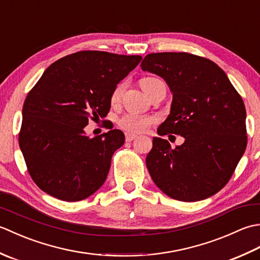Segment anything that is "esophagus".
Wrapping results in <instances>:
<instances>
[{"instance_id":"obj_1","label":"esophagus","mask_w":260,"mask_h":260,"mask_svg":"<svg viewBox=\"0 0 260 260\" xmlns=\"http://www.w3.org/2000/svg\"><path fill=\"white\" fill-rule=\"evenodd\" d=\"M125 139H126V142H132V141L136 139V135L126 133V135H125Z\"/></svg>"}]
</instances>
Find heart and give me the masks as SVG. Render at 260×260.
<instances>
[{
    "label": "heart",
    "instance_id": "b5f03b06",
    "mask_svg": "<svg viewBox=\"0 0 260 260\" xmlns=\"http://www.w3.org/2000/svg\"><path fill=\"white\" fill-rule=\"evenodd\" d=\"M155 80L157 79L153 78V77H146V78H143L141 80V86L143 89L146 91L148 85ZM124 90H125L124 82H120V84H118L114 88V90L112 91V95H110V104H112L113 106L119 104ZM154 123H155V119L147 115L125 114L118 119V126L120 128L125 131L126 133L134 134V135L144 133V132H146L148 128H150Z\"/></svg>",
    "mask_w": 260,
    "mask_h": 260
}]
</instances>
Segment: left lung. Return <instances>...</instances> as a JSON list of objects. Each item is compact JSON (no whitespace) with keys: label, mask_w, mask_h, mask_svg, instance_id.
<instances>
[{"label":"left lung","mask_w":260,"mask_h":260,"mask_svg":"<svg viewBox=\"0 0 260 260\" xmlns=\"http://www.w3.org/2000/svg\"><path fill=\"white\" fill-rule=\"evenodd\" d=\"M141 67L162 77L173 93L158 135L185 139L172 148L167 140L153 137L146 167L154 183L179 201L215 194L231 179L247 146L241 96L217 63L196 54L150 53Z\"/></svg>","instance_id":"obj_1"}]
</instances>
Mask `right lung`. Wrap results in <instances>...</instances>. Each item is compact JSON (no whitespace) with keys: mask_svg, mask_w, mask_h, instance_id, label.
I'll list each match as a JSON object with an SVG mask.
<instances>
[{"mask_svg":"<svg viewBox=\"0 0 260 260\" xmlns=\"http://www.w3.org/2000/svg\"><path fill=\"white\" fill-rule=\"evenodd\" d=\"M141 60L85 50L46 69L25 98L19 133L27 172L42 191L75 202L104 184L125 135L112 126L107 133L89 137L84 128L89 119L106 117L114 88Z\"/></svg>","mask_w":260,"mask_h":260,"instance_id":"1","label":"right lung"}]
</instances>
